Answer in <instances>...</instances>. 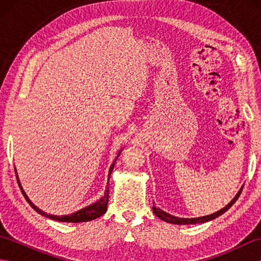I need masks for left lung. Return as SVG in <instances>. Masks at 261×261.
<instances>
[{
	"mask_svg": "<svg viewBox=\"0 0 261 261\" xmlns=\"http://www.w3.org/2000/svg\"><path fill=\"white\" fill-rule=\"evenodd\" d=\"M241 192H242V187H241V190L238 192V194L237 195L234 196V198L232 199V201L226 205L225 207H223V208H221L220 211H218V212H215V213H213V214H210V215H205V216H201V218H193V219H184V218H177V216H174V215H170L169 213H166L165 211H163V210H160V208H158V207H156V206H152V211H153V213L156 214V216H158V218L160 219V220H163V221H165V222H168V223H173V224H196V223H205V222H207V221H211V220H213V219H215V218H218V216H220V215H222L224 212H226V211H228L232 205H233L234 203H236V201L238 199V197L240 196V194H241Z\"/></svg>",
	"mask_w": 261,
	"mask_h": 261,
	"instance_id": "8db88e82",
	"label": "left lung"
}]
</instances>
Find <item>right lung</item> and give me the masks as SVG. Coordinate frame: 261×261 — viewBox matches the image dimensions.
Returning <instances> with one entry per match:
<instances>
[{
  "instance_id": "1",
  "label": "right lung",
  "mask_w": 261,
  "mask_h": 261,
  "mask_svg": "<svg viewBox=\"0 0 261 261\" xmlns=\"http://www.w3.org/2000/svg\"><path fill=\"white\" fill-rule=\"evenodd\" d=\"M122 151V150H121ZM121 151L118 153V156L114 159V163L111 165L110 170H109V178L110 179V176L112 174V170L114 168V165L116 159L120 156ZM15 170V174H16V169ZM16 179H18L19 182V186L21 188V192L23 194L24 198L27 199V202L31 205V207L38 212L39 214H41L42 216H46L48 219H51L55 221H59V222H71V223H80V222H87V221H92V220H95L96 218H99V216L103 215L105 212H107L108 210V203H109V181H108V185H107V190H105L104 193V196L102 198H99L98 201H96L95 203H93L91 205H88V206L82 208L80 211H77V212L73 213V214H68V215H62V216H58V215H53V214H48L46 212H43L42 210H40L39 207H37L35 204H33L29 197L27 196L25 192L23 191V188H22L21 184H20V180H19V177L16 175Z\"/></svg>"
}]
</instances>
